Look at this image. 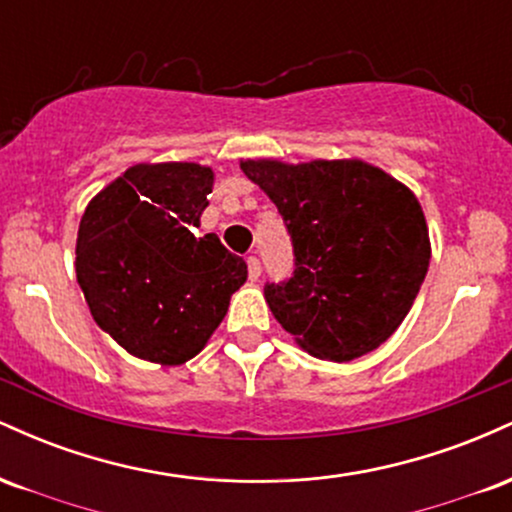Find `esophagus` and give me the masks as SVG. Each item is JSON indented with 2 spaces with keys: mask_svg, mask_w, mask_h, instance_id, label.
<instances>
[{
  "mask_svg": "<svg viewBox=\"0 0 512 512\" xmlns=\"http://www.w3.org/2000/svg\"><path fill=\"white\" fill-rule=\"evenodd\" d=\"M248 274H250V281H257V279H260V274H262V264L255 255L248 257Z\"/></svg>",
  "mask_w": 512,
  "mask_h": 512,
  "instance_id": "1",
  "label": "esophagus"
}]
</instances>
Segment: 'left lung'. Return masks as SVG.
I'll return each instance as SVG.
<instances>
[{"label": "left lung", "mask_w": 512, "mask_h": 512, "mask_svg": "<svg viewBox=\"0 0 512 512\" xmlns=\"http://www.w3.org/2000/svg\"><path fill=\"white\" fill-rule=\"evenodd\" d=\"M284 216L296 269L264 286L269 310L296 344L354 361L395 334L431 262L424 209L407 185L358 158L240 161Z\"/></svg>", "instance_id": "left-lung-1"}]
</instances>
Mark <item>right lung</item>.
<instances>
[{
    "label": "right lung",
    "mask_w": 512,
    "mask_h": 512,
    "mask_svg": "<svg viewBox=\"0 0 512 512\" xmlns=\"http://www.w3.org/2000/svg\"><path fill=\"white\" fill-rule=\"evenodd\" d=\"M211 187L209 166L137 163L81 216L76 279L98 327L132 356L190 361L248 279V264L216 233L195 236Z\"/></svg>",
    "instance_id": "1"
}]
</instances>
